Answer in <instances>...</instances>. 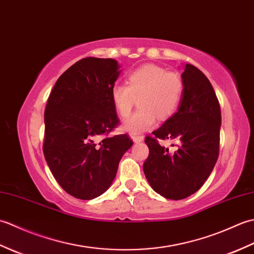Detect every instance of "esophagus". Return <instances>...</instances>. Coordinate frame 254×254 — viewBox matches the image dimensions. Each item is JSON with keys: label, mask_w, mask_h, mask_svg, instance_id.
Here are the masks:
<instances>
[{"label": "esophagus", "mask_w": 254, "mask_h": 254, "mask_svg": "<svg viewBox=\"0 0 254 254\" xmlns=\"http://www.w3.org/2000/svg\"><path fill=\"white\" fill-rule=\"evenodd\" d=\"M131 138L133 139L134 143H141L144 141V137L142 135H132Z\"/></svg>", "instance_id": "34e87169"}]
</instances>
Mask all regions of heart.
I'll return each instance as SVG.
<instances>
[{"label":"heart","mask_w":254,"mask_h":254,"mask_svg":"<svg viewBox=\"0 0 254 254\" xmlns=\"http://www.w3.org/2000/svg\"><path fill=\"white\" fill-rule=\"evenodd\" d=\"M183 82L179 74L146 64L133 71L127 83L111 88V101L119 116L127 117L135 105L138 109L122 124V130L132 135L153 128L159 119L174 115L180 104Z\"/></svg>","instance_id":"1"}]
</instances>
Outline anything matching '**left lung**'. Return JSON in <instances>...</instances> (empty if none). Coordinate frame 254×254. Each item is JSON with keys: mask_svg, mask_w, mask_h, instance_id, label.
Returning a JSON list of instances; mask_svg holds the SVG:
<instances>
[{"mask_svg": "<svg viewBox=\"0 0 254 254\" xmlns=\"http://www.w3.org/2000/svg\"><path fill=\"white\" fill-rule=\"evenodd\" d=\"M183 93L178 111L147 136L149 155L143 165L155 192L169 199L195 193L206 181L219 153L222 123L219 102L208 78L192 64L183 65ZM157 139H175L181 145L174 153ZM174 146V145H172Z\"/></svg>", "mask_w": 254, "mask_h": 254, "instance_id": "1", "label": "left lung"}]
</instances>
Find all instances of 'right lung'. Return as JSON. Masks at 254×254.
Here are the masks:
<instances>
[{
    "instance_id": "add662e5",
    "label": "right lung",
    "mask_w": 254,
    "mask_h": 254,
    "mask_svg": "<svg viewBox=\"0 0 254 254\" xmlns=\"http://www.w3.org/2000/svg\"><path fill=\"white\" fill-rule=\"evenodd\" d=\"M113 59L85 58L64 72L45 111L44 154L64 191L80 199L105 193L133 142L108 134L119 123L111 88L121 73Z\"/></svg>"
}]
</instances>
